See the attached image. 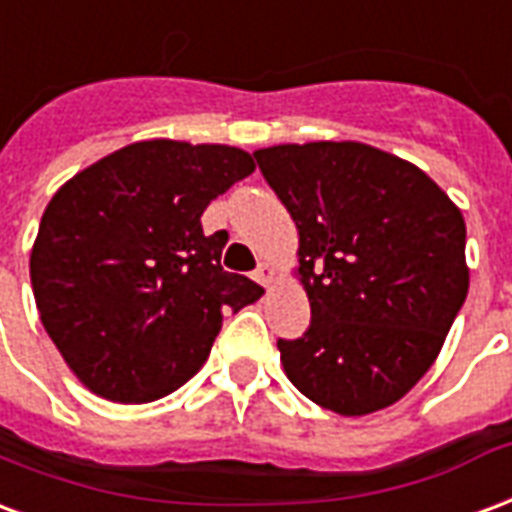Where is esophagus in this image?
I'll list each match as a JSON object with an SVG mask.
<instances>
[{
	"label": "esophagus",
	"mask_w": 512,
	"mask_h": 512,
	"mask_svg": "<svg viewBox=\"0 0 512 512\" xmlns=\"http://www.w3.org/2000/svg\"><path fill=\"white\" fill-rule=\"evenodd\" d=\"M255 279L260 282V285H274V279H276V268L271 266V263H260L255 271Z\"/></svg>",
	"instance_id": "1"
}]
</instances>
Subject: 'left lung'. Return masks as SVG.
I'll return each instance as SVG.
<instances>
[{
	"label": "left lung",
	"mask_w": 512,
	"mask_h": 512,
	"mask_svg": "<svg viewBox=\"0 0 512 512\" xmlns=\"http://www.w3.org/2000/svg\"><path fill=\"white\" fill-rule=\"evenodd\" d=\"M298 230L312 325L279 339L287 380L344 418L391 407L429 372L469 290L461 208L418 165L358 140L257 149Z\"/></svg>",
	"instance_id": "obj_1"
}]
</instances>
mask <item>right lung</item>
<instances>
[{
    "mask_svg": "<svg viewBox=\"0 0 512 512\" xmlns=\"http://www.w3.org/2000/svg\"><path fill=\"white\" fill-rule=\"evenodd\" d=\"M255 170L225 143L138 140L56 189L29 255L34 301L89 391L146 404L200 372L225 309L263 287L222 268L225 233L200 217Z\"/></svg>",
    "mask_w": 512,
    "mask_h": 512,
    "instance_id": "1",
    "label": "right lung"
}]
</instances>
